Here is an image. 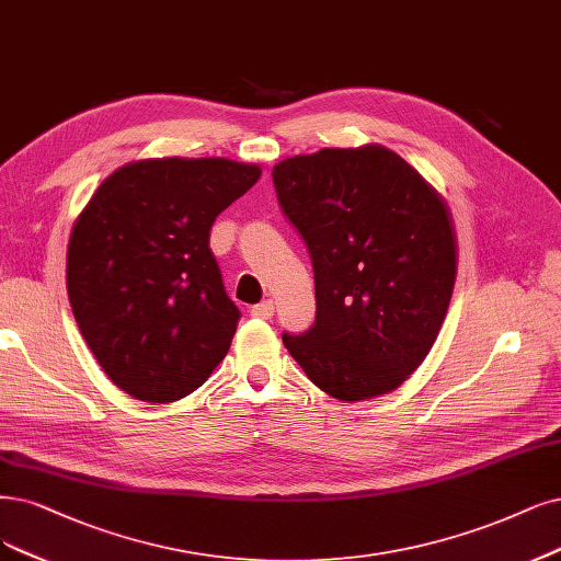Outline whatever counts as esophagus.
Listing matches in <instances>:
<instances>
[{"instance_id": "34e87169", "label": "esophagus", "mask_w": 561, "mask_h": 561, "mask_svg": "<svg viewBox=\"0 0 561 561\" xmlns=\"http://www.w3.org/2000/svg\"><path fill=\"white\" fill-rule=\"evenodd\" d=\"M249 314H252L254 319H270L275 314V305H273V300H263L259 305H252Z\"/></svg>"}]
</instances>
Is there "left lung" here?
<instances>
[{
    "instance_id": "obj_1",
    "label": "left lung",
    "mask_w": 561,
    "mask_h": 561,
    "mask_svg": "<svg viewBox=\"0 0 561 561\" xmlns=\"http://www.w3.org/2000/svg\"><path fill=\"white\" fill-rule=\"evenodd\" d=\"M273 182L314 267L317 321L282 335L342 402L396 390L439 335L458 275L446 201L381 145L279 161Z\"/></svg>"
}]
</instances>
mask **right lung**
Listing matches in <instances>:
<instances>
[{"label": "right lung", "instance_id": "right-lung-1", "mask_svg": "<svg viewBox=\"0 0 561 561\" xmlns=\"http://www.w3.org/2000/svg\"><path fill=\"white\" fill-rule=\"evenodd\" d=\"M256 163L142 159L101 182L71 228L67 291L108 379L142 402L190 396L224 360L240 309L210 249Z\"/></svg>", "mask_w": 561, "mask_h": 561}]
</instances>
